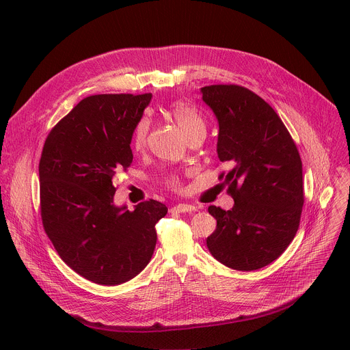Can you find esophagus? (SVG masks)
Masks as SVG:
<instances>
[{
	"mask_svg": "<svg viewBox=\"0 0 350 350\" xmlns=\"http://www.w3.org/2000/svg\"><path fill=\"white\" fill-rule=\"evenodd\" d=\"M196 206L188 205V204H178L174 208H172V212H178V213H188V212H196Z\"/></svg>",
	"mask_w": 350,
	"mask_h": 350,
	"instance_id": "obj_1",
	"label": "esophagus"
}]
</instances>
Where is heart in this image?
<instances>
[{
  "mask_svg": "<svg viewBox=\"0 0 350 350\" xmlns=\"http://www.w3.org/2000/svg\"><path fill=\"white\" fill-rule=\"evenodd\" d=\"M167 115L180 126V129L185 133L187 137L199 129H205V123L201 115H199L195 107H192L188 103H184V101L173 103L167 109ZM149 124L151 123H149L148 118H142L137 123L133 133V145L135 148H142L145 145L146 135L149 131Z\"/></svg>",
  "mask_w": 350,
  "mask_h": 350,
  "instance_id": "obj_1",
  "label": "heart"
}]
</instances>
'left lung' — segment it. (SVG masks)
I'll return each instance as SVG.
<instances>
[{"label": "left lung", "mask_w": 350, "mask_h": 350, "mask_svg": "<svg viewBox=\"0 0 350 350\" xmlns=\"http://www.w3.org/2000/svg\"><path fill=\"white\" fill-rule=\"evenodd\" d=\"M219 123L217 157L234 206H209L217 227L206 239L224 266L251 271L274 262L292 242L304 206L302 161L275 111L241 85L201 88Z\"/></svg>", "instance_id": "1"}]
</instances>
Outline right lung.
<instances>
[{
	"label": "right lung",
	"instance_id": "1",
	"mask_svg": "<svg viewBox=\"0 0 350 350\" xmlns=\"http://www.w3.org/2000/svg\"><path fill=\"white\" fill-rule=\"evenodd\" d=\"M152 94H101L81 101L48 134L38 166L44 230L61 259L99 285H119L151 260L166 205L129 211L115 178L133 162L134 129Z\"/></svg>",
	"mask_w": 350,
	"mask_h": 350
}]
</instances>
